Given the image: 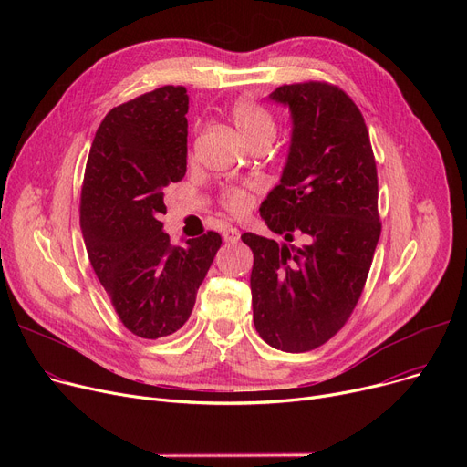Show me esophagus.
Wrapping results in <instances>:
<instances>
[{
    "label": "esophagus",
    "mask_w": 467,
    "mask_h": 467,
    "mask_svg": "<svg viewBox=\"0 0 467 467\" xmlns=\"http://www.w3.org/2000/svg\"><path fill=\"white\" fill-rule=\"evenodd\" d=\"M223 240H225V242H231V244L238 242V240H240L238 229H234V227H225V229H223Z\"/></svg>",
    "instance_id": "1"
}]
</instances>
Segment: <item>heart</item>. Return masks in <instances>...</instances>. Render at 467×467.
Masks as SVG:
<instances>
[{
  "label": "heart",
  "instance_id": "1",
  "mask_svg": "<svg viewBox=\"0 0 467 467\" xmlns=\"http://www.w3.org/2000/svg\"><path fill=\"white\" fill-rule=\"evenodd\" d=\"M231 120L248 145L257 141L271 143L276 134V120L273 113L250 98H240L233 104ZM223 202L233 213H244L252 204V194L246 187H229L225 189Z\"/></svg>",
  "mask_w": 467,
  "mask_h": 467
}]
</instances>
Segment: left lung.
<instances>
[{
	"label": "left lung",
	"mask_w": 467,
	"mask_h": 467,
	"mask_svg": "<svg viewBox=\"0 0 467 467\" xmlns=\"http://www.w3.org/2000/svg\"><path fill=\"white\" fill-rule=\"evenodd\" d=\"M268 100L289 109L291 140L280 183L261 202L266 227L246 233L254 252L252 305L261 338L308 352L350 317L380 238L379 180L358 106L327 83L278 87ZM301 237L303 247L291 244Z\"/></svg>",
	"instance_id": "8db88e82"
}]
</instances>
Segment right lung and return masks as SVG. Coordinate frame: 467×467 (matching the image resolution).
I'll return each mask as SVG.
<instances>
[{"instance_id": "1", "label": "right lung", "mask_w": 467, "mask_h": 467, "mask_svg": "<svg viewBox=\"0 0 467 467\" xmlns=\"http://www.w3.org/2000/svg\"><path fill=\"white\" fill-rule=\"evenodd\" d=\"M189 96L161 87L113 108L96 130L81 191V231L94 273L129 331L176 333L191 316L221 236L171 246L162 189L187 171Z\"/></svg>"}]
</instances>
